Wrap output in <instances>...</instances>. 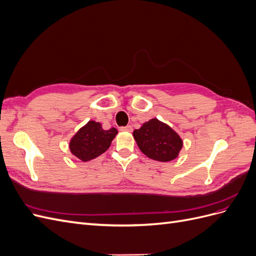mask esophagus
I'll return each instance as SVG.
<instances>
[{"instance_id":"obj_1","label":"esophagus","mask_w":256,"mask_h":256,"mask_svg":"<svg viewBox=\"0 0 256 256\" xmlns=\"http://www.w3.org/2000/svg\"><path fill=\"white\" fill-rule=\"evenodd\" d=\"M120 131H128V132H131V131H132V127H131L130 125H128L126 127H122Z\"/></svg>"}]
</instances>
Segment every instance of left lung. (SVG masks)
Here are the masks:
<instances>
[{"label":"left lung","instance_id":"8db88e82","mask_svg":"<svg viewBox=\"0 0 256 256\" xmlns=\"http://www.w3.org/2000/svg\"><path fill=\"white\" fill-rule=\"evenodd\" d=\"M134 138L146 157L160 162L176 159L184 144L180 134L158 118H152L136 129Z\"/></svg>","mask_w":256,"mask_h":256}]
</instances>
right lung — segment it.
Instances as JSON below:
<instances>
[{
    "label": "right lung",
    "instance_id": "right-lung-1",
    "mask_svg": "<svg viewBox=\"0 0 256 256\" xmlns=\"http://www.w3.org/2000/svg\"><path fill=\"white\" fill-rule=\"evenodd\" d=\"M118 131L116 128L104 130L99 122L90 120L72 136L69 150L83 162L90 161L109 150Z\"/></svg>",
    "mask_w": 256,
    "mask_h": 256
}]
</instances>
